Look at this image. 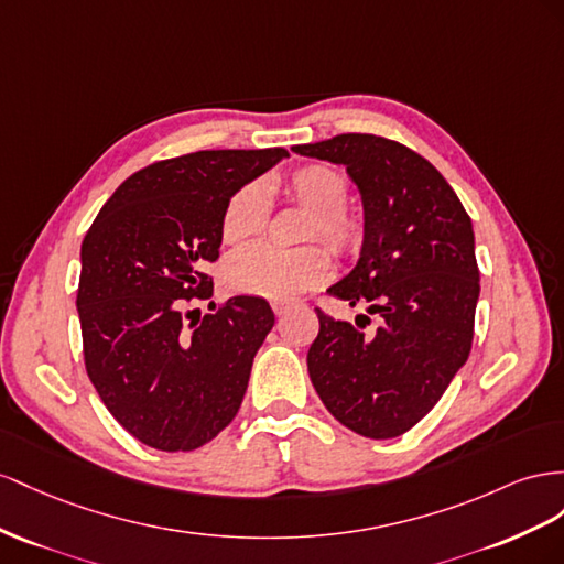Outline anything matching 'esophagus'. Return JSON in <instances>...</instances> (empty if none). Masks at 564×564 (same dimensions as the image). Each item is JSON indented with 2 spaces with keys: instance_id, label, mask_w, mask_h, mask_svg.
<instances>
[{
  "instance_id": "esophagus-1",
  "label": "esophagus",
  "mask_w": 564,
  "mask_h": 564,
  "mask_svg": "<svg viewBox=\"0 0 564 564\" xmlns=\"http://www.w3.org/2000/svg\"><path fill=\"white\" fill-rule=\"evenodd\" d=\"M271 310L276 316H283L288 310H291V304H288V302H271Z\"/></svg>"
}]
</instances>
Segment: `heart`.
Returning <instances> with one entry per match:
<instances>
[{
    "label": "heart",
    "mask_w": 564,
    "mask_h": 564,
    "mask_svg": "<svg viewBox=\"0 0 564 564\" xmlns=\"http://www.w3.org/2000/svg\"><path fill=\"white\" fill-rule=\"evenodd\" d=\"M279 188L302 210L312 213L304 240H324L335 252H349L359 246L361 224L345 210L349 186L343 172L324 163H307L281 176ZM267 224L269 198L264 186L243 184L231 193L221 213V240L227 246H243L262 236ZM330 273V254L318 246L300 250L252 246L224 262L221 281L236 295L295 300L326 283Z\"/></svg>",
    "instance_id": "1"
}]
</instances>
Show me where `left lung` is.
Listing matches in <instances>:
<instances>
[{
	"instance_id": "obj_1",
	"label": "left lung",
	"mask_w": 564,
	"mask_h": 564,
	"mask_svg": "<svg viewBox=\"0 0 564 564\" xmlns=\"http://www.w3.org/2000/svg\"><path fill=\"white\" fill-rule=\"evenodd\" d=\"M293 151L345 165L357 184L361 254L328 293L382 318L364 335L316 310L312 384L345 427L368 440L399 437L468 361L479 297L473 221L437 167L399 141L337 134Z\"/></svg>"
}]
</instances>
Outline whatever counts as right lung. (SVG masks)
Segmentation results:
<instances>
[{
	"mask_svg": "<svg viewBox=\"0 0 564 564\" xmlns=\"http://www.w3.org/2000/svg\"><path fill=\"white\" fill-rule=\"evenodd\" d=\"M285 149L198 151L124 180L83 240L77 314L85 366L110 415L158 452H193L227 427L273 328L262 297L238 295L188 325L221 246L231 193ZM215 307V304H213Z\"/></svg>",
	"mask_w": 564,
	"mask_h": 564,
	"instance_id": "add662e5",
	"label": "right lung"
}]
</instances>
